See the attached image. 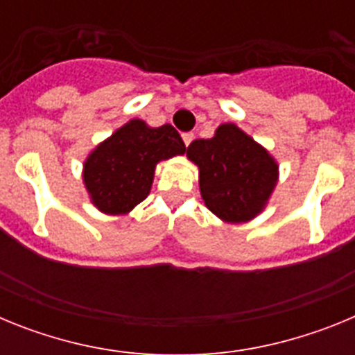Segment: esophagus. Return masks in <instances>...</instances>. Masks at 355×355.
<instances>
[{
  "label": "esophagus",
  "mask_w": 355,
  "mask_h": 355,
  "mask_svg": "<svg viewBox=\"0 0 355 355\" xmlns=\"http://www.w3.org/2000/svg\"><path fill=\"white\" fill-rule=\"evenodd\" d=\"M196 139V137H193V133H183V142H184V146H190V144H192V140Z\"/></svg>",
  "instance_id": "obj_1"
}]
</instances>
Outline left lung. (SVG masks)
<instances>
[{
  "label": "left lung",
  "instance_id": "8db88e82",
  "mask_svg": "<svg viewBox=\"0 0 355 355\" xmlns=\"http://www.w3.org/2000/svg\"><path fill=\"white\" fill-rule=\"evenodd\" d=\"M187 156L199 167L206 208L227 224L258 216L279 180L274 156L233 122L220 124L211 139L193 140Z\"/></svg>",
  "mask_w": 355,
  "mask_h": 355
}]
</instances>
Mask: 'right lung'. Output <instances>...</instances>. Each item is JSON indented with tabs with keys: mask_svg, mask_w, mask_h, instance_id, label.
<instances>
[{
	"mask_svg": "<svg viewBox=\"0 0 355 355\" xmlns=\"http://www.w3.org/2000/svg\"><path fill=\"white\" fill-rule=\"evenodd\" d=\"M184 150L171 124L150 128L131 119L85 159L83 184L90 202L105 215H128L149 196L156 165Z\"/></svg>",
	"mask_w": 355,
	"mask_h": 355,
	"instance_id": "add662e5",
	"label": "right lung"
}]
</instances>
